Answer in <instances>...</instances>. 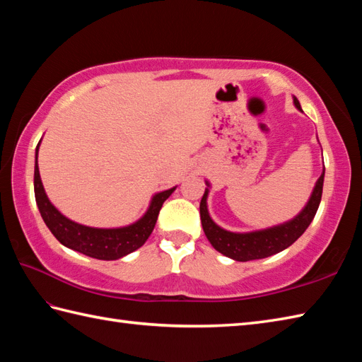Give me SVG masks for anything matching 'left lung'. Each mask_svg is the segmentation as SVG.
Listing matches in <instances>:
<instances>
[{"instance_id": "obj_1", "label": "left lung", "mask_w": 362, "mask_h": 362, "mask_svg": "<svg viewBox=\"0 0 362 362\" xmlns=\"http://www.w3.org/2000/svg\"><path fill=\"white\" fill-rule=\"evenodd\" d=\"M296 109L302 112L298 99L292 96ZM324 177L325 169L322 175L317 179L316 185L313 188V193L308 199V202L302 209L297 216L283 222L279 226H272L263 230H253V232H228V230L219 227L214 222L209 213L206 206V199L210 193V183L205 180L206 188L201 201V221L205 236L209 238L210 244L222 255L232 258L235 261H250V259H261L275 255L284 249H288L292 243H296L300 236L305 233L311 221L314 219L319 209L322 189H324Z\"/></svg>"}]
</instances>
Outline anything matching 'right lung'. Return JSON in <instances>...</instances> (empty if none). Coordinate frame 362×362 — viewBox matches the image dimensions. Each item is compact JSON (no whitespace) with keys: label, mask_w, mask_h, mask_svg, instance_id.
I'll return each instance as SVG.
<instances>
[{"label":"right lung","mask_w":362,"mask_h":362,"mask_svg":"<svg viewBox=\"0 0 362 362\" xmlns=\"http://www.w3.org/2000/svg\"><path fill=\"white\" fill-rule=\"evenodd\" d=\"M38 148H40V143L37 144L35 149L34 169V193L38 211H40L46 227L51 230V233L57 238V241L60 244H64L65 247L81 252L83 255L91 258L107 261L119 259L129 255V253H132L134 250L140 249L152 233L153 227H156L161 205H163V202L177 188L174 187L153 194L148 210H146L143 216L135 221L134 224L115 228H98L82 226L64 216V214L51 204L48 196H46L40 179V173H38Z\"/></svg>","instance_id":"obj_1"}]
</instances>
